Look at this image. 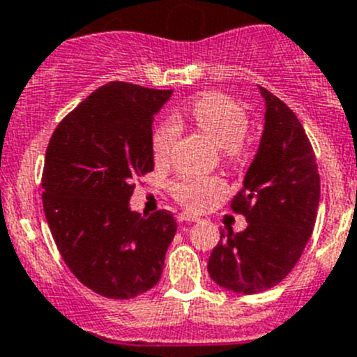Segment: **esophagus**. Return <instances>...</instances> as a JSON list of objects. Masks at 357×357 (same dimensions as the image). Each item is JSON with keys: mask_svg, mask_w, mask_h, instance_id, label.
<instances>
[{"mask_svg": "<svg viewBox=\"0 0 357 357\" xmlns=\"http://www.w3.org/2000/svg\"><path fill=\"white\" fill-rule=\"evenodd\" d=\"M197 220H201V218L195 217V215H192V213H179L178 215V222H197Z\"/></svg>", "mask_w": 357, "mask_h": 357, "instance_id": "34e87169", "label": "esophagus"}]
</instances>
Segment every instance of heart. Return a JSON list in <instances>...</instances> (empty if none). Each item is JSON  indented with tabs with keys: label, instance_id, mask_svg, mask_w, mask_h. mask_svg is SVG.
Masks as SVG:
<instances>
[{
	"label": "heart",
	"instance_id": "1",
	"mask_svg": "<svg viewBox=\"0 0 357 357\" xmlns=\"http://www.w3.org/2000/svg\"><path fill=\"white\" fill-rule=\"evenodd\" d=\"M190 117L202 133L222 147V155L227 162H242L247 153L245 131L249 126V115L238 101L226 94L206 92L192 102ZM178 133L174 121H165L156 128L153 135V155L156 162L169 160ZM171 192L183 206L202 210L217 195L222 194L224 183L218 178L181 176L171 185Z\"/></svg>",
	"mask_w": 357,
	"mask_h": 357
}]
</instances>
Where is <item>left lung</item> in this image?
<instances>
[{
    "mask_svg": "<svg viewBox=\"0 0 357 357\" xmlns=\"http://www.w3.org/2000/svg\"><path fill=\"white\" fill-rule=\"evenodd\" d=\"M265 99V126L243 188L231 201L249 226L227 229L208 259L210 278L236 294H259L287 278L313 233L320 176L303 124L272 92Z\"/></svg>",
    "mask_w": 357,
    "mask_h": 357,
    "instance_id": "1",
    "label": "left lung"
}]
</instances>
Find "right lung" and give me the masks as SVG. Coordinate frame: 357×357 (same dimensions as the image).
<instances>
[{
  "label": "right lung",
  "mask_w": 357,
  "mask_h": 357,
  "mask_svg": "<svg viewBox=\"0 0 357 357\" xmlns=\"http://www.w3.org/2000/svg\"><path fill=\"white\" fill-rule=\"evenodd\" d=\"M172 91L124 82L99 86L51 135L43 204L70 272L108 298H133L160 281L178 224L171 211L130 208L133 181L155 169L153 121Z\"/></svg>",
  "instance_id": "right-lung-1"
}]
</instances>
